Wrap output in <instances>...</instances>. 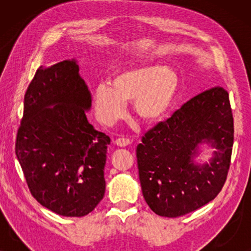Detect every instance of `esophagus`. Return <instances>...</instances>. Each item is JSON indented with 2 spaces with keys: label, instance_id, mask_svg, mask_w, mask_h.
<instances>
[{
  "label": "esophagus",
  "instance_id": "1",
  "mask_svg": "<svg viewBox=\"0 0 251 251\" xmlns=\"http://www.w3.org/2000/svg\"><path fill=\"white\" fill-rule=\"evenodd\" d=\"M115 144L120 147H126V146H129L130 144H131V140L129 138H118L115 140Z\"/></svg>",
  "mask_w": 251,
  "mask_h": 251
}]
</instances>
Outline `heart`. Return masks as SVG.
Here are the masks:
<instances>
[{
	"instance_id": "1",
	"label": "heart",
	"mask_w": 251,
	"mask_h": 251,
	"mask_svg": "<svg viewBox=\"0 0 251 251\" xmlns=\"http://www.w3.org/2000/svg\"><path fill=\"white\" fill-rule=\"evenodd\" d=\"M179 89L178 74L170 67L142 66L115 74L111 87L95 89V105L105 122H114L125 113L126 102L135 101L137 114L145 121L162 119L173 106Z\"/></svg>"
}]
</instances>
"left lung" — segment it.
<instances>
[{
    "label": "left lung",
    "instance_id": "obj_1",
    "mask_svg": "<svg viewBox=\"0 0 251 251\" xmlns=\"http://www.w3.org/2000/svg\"><path fill=\"white\" fill-rule=\"evenodd\" d=\"M234 123L228 92L221 85L190 99L167 121L147 131L137 146L144 199L156 215L179 217L214 200L231 164ZM219 151L211 163L195 165L199 143Z\"/></svg>",
    "mask_w": 251,
    "mask_h": 251
}]
</instances>
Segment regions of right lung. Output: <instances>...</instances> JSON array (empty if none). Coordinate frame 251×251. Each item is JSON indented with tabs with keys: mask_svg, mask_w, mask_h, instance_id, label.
<instances>
[{
	"mask_svg": "<svg viewBox=\"0 0 251 251\" xmlns=\"http://www.w3.org/2000/svg\"><path fill=\"white\" fill-rule=\"evenodd\" d=\"M75 60L41 66L24 97L16 155L35 200L65 217L88 215L105 194L108 136L94 129Z\"/></svg>",
	"mask_w": 251,
	"mask_h": 251,
	"instance_id": "1",
	"label": "right lung"
}]
</instances>
